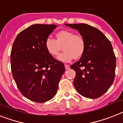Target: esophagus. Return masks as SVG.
Returning a JSON list of instances; mask_svg holds the SVG:
<instances>
[{
    "label": "esophagus",
    "instance_id": "1",
    "mask_svg": "<svg viewBox=\"0 0 123 123\" xmlns=\"http://www.w3.org/2000/svg\"><path fill=\"white\" fill-rule=\"evenodd\" d=\"M65 69H69V65H67V64H65Z\"/></svg>",
    "mask_w": 123,
    "mask_h": 123
}]
</instances>
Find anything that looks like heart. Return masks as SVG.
<instances>
[{
    "label": "heart",
    "instance_id": "b5f03b06",
    "mask_svg": "<svg viewBox=\"0 0 123 123\" xmlns=\"http://www.w3.org/2000/svg\"><path fill=\"white\" fill-rule=\"evenodd\" d=\"M55 40L50 38L46 39L45 47L49 54L53 57H57L62 47L64 50L59 55L58 60L68 62L74 59H80L85 51V41L82 37L74 35L73 32L62 30L55 34Z\"/></svg>",
    "mask_w": 123,
    "mask_h": 123
}]
</instances>
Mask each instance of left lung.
Segmentation results:
<instances>
[{
  "label": "left lung",
  "mask_w": 123,
  "mask_h": 123,
  "mask_svg": "<svg viewBox=\"0 0 123 123\" xmlns=\"http://www.w3.org/2000/svg\"><path fill=\"white\" fill-rule=\"evenodd\" d=\"M65 25L77 30L85 41L84 54L70 66L76 72L74 86L85 97H100L111 87L115 77L116 61L111 43L100 31L88 25Z\"/></svg>",
  "instance_id": "8db88e82"
}]
</instances>
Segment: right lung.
Listing matches in <instances>:
<instances>
[{
  "label": "right lung",
  "instance_id": "1",
  "mask_svg": "<svg viewBox=\"0 0 123 123\" xmlns=\"http://www.w3.org/2000/svg\"><path fill=\"white\" fill-rule=\"evenodd\" d=\"M57 27L36 24L19 33L13 43L11 64L18 89L30 100L42 103L55 95L65 71L62 62L47 52L45 42Z\"/></svg>",
  "mask_w": 123,
  "mask_h": 123
}]
</instances>
